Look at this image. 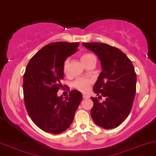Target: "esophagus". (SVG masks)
Here are the masks:
<instances>
[{
    "label": "esophagus",
    "instance_id": "obj_1",
    "mask_svg": "<svg viewBox=\"0 0 156 156\" xmlns=\"http://www.w3.org/2000/svg\"><path fill=\"white\" fill-rule=\"evenodd\" d=\"M83 98L84 99H88L90 97H89L88 95H83Z\"/></svg>",
    "mask_w": 156,
    "mask_h": 156
}]
</instances>
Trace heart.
<instances>
[{
    "mask_svg": "<svg viewBox=\"0 0 156 156\" xmlns=\"http://www.w3.org/2000/svg\"><path fill=\"white\" fill-rule=\"evenodd\" d=\"M95 56L93 54L90 53H85L82 55L81 61L85 65L87 62L90 61L91 58H94ZM68 65H69V58H67L64 61L63 66V70L64 73H67L68 71ZM93 83V80L90 79V78H80L74 80L73 83V88L77 89L78 90L80 91V92L86 93L89 90L91 84Z\"/></svg>",
    "mask_w": 156,
    "mask_h": 156,
    "instance_id": "b5f03b06",
    "label": "heart"
}]
</instances>
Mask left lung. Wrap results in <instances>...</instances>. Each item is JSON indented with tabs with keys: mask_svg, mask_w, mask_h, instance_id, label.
I'll return each instance as SVG.
<instances>
[{
	"mask_svg": "<svg viewBox=\"0 0 156 156\" xmlns=\"http://www.w3.org/2000/svg\"><path fill=\"white\" fill-rule=\"evenodd\" d=\"M101 61L102 72L93 86L102 103L91 97L90 115L96 125L105 129L119 126L130 113L136 92V73L125 53L117 48L102 43H83Z\"/></svg>",
	"mask_w": 156,
	"mask_h": 156,
	"instance_id": "obj_1",
	"label": "left lung"
}]
</instances>
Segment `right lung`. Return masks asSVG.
I'll return each mask as SVG.
<instances>
[{
    "instance_id": "add662e5",
    "label": "right lung",
    "mask_w": 156,
    "mask_h": 156,
    "mask_svg": "<svg viewBox=\"0 0 156 156\" xmlns=\"http://www.w3.org/2000/svg\"><path fill=\"white\" fill-rule=\"evenodd\" d=\"M79 43L55 42L43 47L27 65L23 76L24 101L31 120L45 132L59 134L70 127L82 101L73 90L67 97L58 96L63 78V66L76 53Z\"/></svg>"
}]
</instances>
